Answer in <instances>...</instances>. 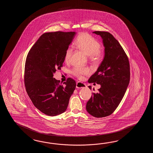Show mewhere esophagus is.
<instances>
[{
  "mask_svg": "<svg viewBox=\"0 0 153 153\" xmlns=\"http://www.w3.org/2000/svg\"><path fill=\"white\" fill-rule=\"evenodd\" d=\"M87 87L86 85L84 83H82L80 81H78L76 82V88H86Z\"/></svg>",
  "mask_w": 153,
  "mask_h": 153,
  "instance_id": "esophagus-1",
  "label": "esophagus"
}]
</instances>
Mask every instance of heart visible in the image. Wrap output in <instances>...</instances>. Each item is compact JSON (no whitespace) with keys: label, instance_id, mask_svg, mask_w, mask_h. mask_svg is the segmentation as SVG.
<instances>
[{"label":"heart","instance_id":"1","mask_svg":"<svg viewBox=\"0 0 153 153\" xmlns=\"http://www.w3.org/2000/svg\"><path fill=\"white\" fill-rule=\"evenodd\" d=\"M75 45L78 48L89 56L90 58L92 59H98L101 56L100 51L101 45L97 40L94 38L93 36L84 33H81L78 36L75 42ZM73 53V49L71 47H68L65 52V61L68 62ZM89 70L88 68L75 67L72 70V73L78 78L81 76L89 73Z\"/></svg>","mask_w":153,"mask_h":153}]
</instances>
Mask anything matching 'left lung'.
<instances>
[{"mask_svg":"<svg viewBox=\"0 0 153 153\" xmlns=\"http://www.w3.org/2000/svg\"><path fill=\"white\" fill-rule=\"evenodd\" d=\"M93 33L102 39L104 57L97 71L88 80L89 83L101 85V88L97 93H93L86 108L93 117H103L112 114L124 97L130 82V64L124 49L110 33ZM88 88L91 90V86Z\"/></svg>","mask_w":153,"mask_h":153,"instance_id":"left-lung-1","label":"left lung"}]
</instances>
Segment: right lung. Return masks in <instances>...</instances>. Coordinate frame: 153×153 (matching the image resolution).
Listing matches in <instances>:
<instances>
[{"mask_svg": "<svg viewBox=\"0 0 153 153\" xmlns=\"http://www.w3.org/2000/svg\"><path fill=\"white\" fill-rule=\"evenodd\" d=\"M74 32L44 33L29 50L25 68L26 91L33 104L44 114L56 116L64 113L76 82L68 78L63 85L53 78L61 69L67 49L75 36Z\"/></svg>", "mask_w": 153, "mask_h": 153, "instance_id": "1", "label": "right lung"}]
</instances>
